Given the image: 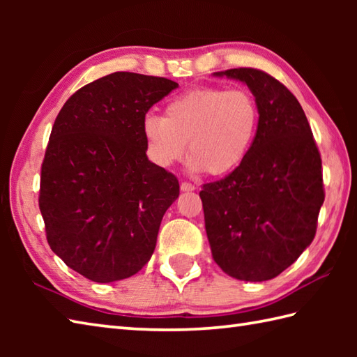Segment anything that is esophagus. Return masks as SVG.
I'll return each instance as SVG.
<instances>
[{
  "label": "esophagus",
  "instance_id": "obj_1",
  "mask_svg": "<svg viewBox=\"0 0 357 357\" xmlns=\"http://www.w3.org/2000/svg\"><path fill=\"white\" fill-rule=\"evenodd\" d=\"M181 190H183V192H193V190H196V187L190 183H181Z\"/></svg>",
  "mask_w": 357,
  "mask_h": 357
}]
</instances>
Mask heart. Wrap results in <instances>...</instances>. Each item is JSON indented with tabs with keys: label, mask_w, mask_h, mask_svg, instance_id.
Wrapping results in <instances>:
<instances>
[{
	"label": "heart",
	"mask_w": 357,
	"mask_h": 357,
	"mask_svg": "<svg viewBox=\"0 0 357 357\" xmlns=\"http://www.w3.org/2000/svg\"><path fill=\"white\" fill-rule=\"evenodd\" d=\"M259 128V105L244 89L199 87L174 96L164 116L147 115L142 133L153 161L170 167L184 156L188 169L224 176L245 161Z\"/></svg>",
	"instance_id": "1"
}]
</instances>
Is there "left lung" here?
Instances as JSON below:
<instances>
[{
    "label": "left lung",
    "instance_id": "8db88e82",
    "mask_svg": "<svg viewBox=\"0 0 357 357\" xmlns=\"http://www.w3.org/2000/svg\"><path fill=\"white\" fill-rule=\"evenodd\" d=\"M259 105V128L245 161L204 184L199 196L215 262L227 275L262 282L280 275L312 244L325 199L322 161L299 101L257 69H230Z\"/></svg>",
    "mask_w": 357,
    "mask_h": 357
}]
</instances>
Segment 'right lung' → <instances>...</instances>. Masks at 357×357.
<instances>
[{"mask_svg": "<svg viewBox=\"0 0 357 357\" xmlns=\"http://www.w3.org/2000/svg\"><path fill=\"white\" fill-rule=\"evenodd\" d=\"M178 82L115 72L81 87L52 127L40 210L53 253L93 282L136 275L153 255L179 196L174 174L149 161L142 121Z\"/></svg>", "mask_w": 357, "mask_h": 357, "instance_id": "1", "label": "right lung"}]
</instances>
